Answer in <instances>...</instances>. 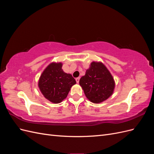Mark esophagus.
Segmentation results:
<instances>
[{"instance_id":"esophagus-1","label":"esophagus","mask_w":154,"mask_h":154,"mask_svg":"<svg viewBox=\"0 0 154 154\" xmlns=\"http://www.w3.org/2000/svg\"><path fill=\"white\" fill-rule=\"evenodd\" d=\"M76 82H77V83H79V81H80V78H76Z\"/></svg>"}]
</instances>
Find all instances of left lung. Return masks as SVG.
I'll return each instance as SVG.
<instances>
[{
    "label": "left lung",
    "mask_w": 154,
    "mask_h": 154,
    "mask_svg": "<svg viewBox=\"0 0 154 154\" xmlns=\"http://www.w3.org/2000/svg\"><path fill=\"white\" fill-rule=\"evenodd\" d=\"M79 83L87 98L94 103L108 99L112 95L115 88L113 76L101 62H92Z\"/></svg>",
    "instance_id": "1"
}]
</instances>
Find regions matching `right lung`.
I'll return each instance as SVG.
<instances>
[{"label":"right lung","instance_id":"obj_1","mask_svg":"<svg viewBox=\"0 0 154 154\" xmlns=\"http://www.w3.org/2000/svg\"><path fill=\"white\" fill-rule=\"evenodd\" d=\"M62 62H52L42 73L38 85L42 94L53 103H60L67 97L76 82L71 74L65 72Z\"/></svg>","mask_w":154,"mask_h":154}]
</instances>
